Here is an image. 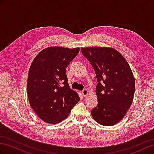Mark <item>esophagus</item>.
<instances>
[{
  "label": "esophagus",
  "mask_w": 154,
  "mask_h": 154,
  "mask_svg": "<svg viewBox=\"0 0 154 154\" xmlns=\"http://www.w3.org/2000/svg\"><path fill=\"white\" fill-rule=\"evenodd\" d=\"M88 94V90L87 89H85L82 91V95L84 97L86 96Z\"/></svg>",
  "instance_id": "1"
}]
</instances>
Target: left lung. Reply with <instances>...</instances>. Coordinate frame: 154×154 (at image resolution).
Here are the masks:
<instances>
[{"label": "left lung", "instance_id": "obj_1", "mask_svg": "<svg viewBox=\"0 0 154 154\" xmlns=\"http://www.w3.org/2000/svg\"><path fill=\"white\" fill-rule=\"evenodd\" d=\"M96 75V93L98 103L91 115L98 124L105 126L118 123L131 106L135 81L125 58L112 47H82Z\"/></svg>", "mask_w": 154, "mask_h": 154}]
</instances>
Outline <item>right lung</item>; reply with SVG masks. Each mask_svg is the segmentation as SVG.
<instances>
[{
  "label": "right lung",
  "instance_id": "1",
  "mask_svg": "<svg viewBox=\"0 0 154 154\" xmlns=\"http://www.w3.org/2000/svg\"><path fill=\"white\" fill-rule=\"evenodd\" d=\"M79 52V47H49L41 51L30 65L27 79L29 101L46 123H60L79 101L77 92L69 88L66 73Z\"/></svg>",
  "mask_w": 154,
  "mask_h": 154
}]
</instances>
